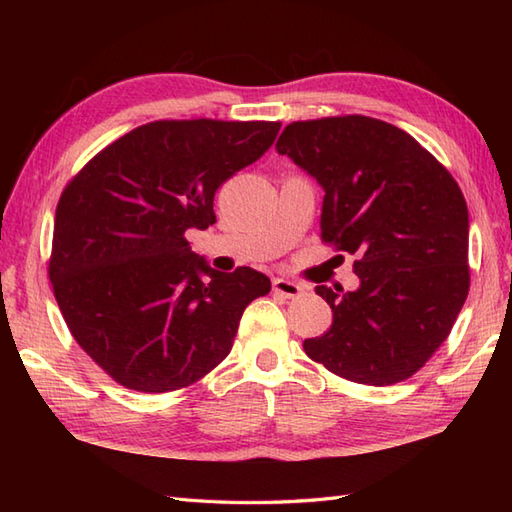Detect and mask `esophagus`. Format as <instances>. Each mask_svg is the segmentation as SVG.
<instances>
[{"instance_id": "esophagus-1", "label": "esophagus", "mask_w": 512, "mask_h": 512, "mask_svg": "<svg viewBox=\"0 0 512 512\" xmlns=\"http://www.w3.org/2000/svg\"><path fill=\"white\" fill-rule=\"evenodd\" d=\"M273 290L286 299H297L301 295H306V286H301L297 281H290V279H275Z\"/></svg>"}]
</instances>
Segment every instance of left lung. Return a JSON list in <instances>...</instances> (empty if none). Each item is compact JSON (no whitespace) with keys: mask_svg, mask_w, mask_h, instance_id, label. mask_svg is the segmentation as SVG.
<instances>
[{"mask_svg":"<svg viewBox=\"0 0 512 512\" xmlns=\"http://www.w3.org/2000/svg\"><path fill=\"white\" fill-rule=\"evenodd\" d=\"M277 151L325 191L321 239L356 255V290L317 286L332 308L303 350L363 385L413 376L469 295V211L451 173L396 125L369 116L290 123Z\"/></svg>","mask_w":512,"mask_h":512,"instance_id":"left-lung-1","label":"left lung"}]
</instances>
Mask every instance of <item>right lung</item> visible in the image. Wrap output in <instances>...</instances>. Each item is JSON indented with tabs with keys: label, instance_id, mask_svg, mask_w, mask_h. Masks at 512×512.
I'll use <instances>...</instances> for the list:
<instances>
[{
	"label": "right lung",
	"instance_id": "add662e5",
	"mask_svg": "<svg viewBox=\"0 0 512 512\" xmlns=\"http://www.w3.org/2000/svg\"><path fill=\"white\" fill-rule=\"evenodd\" d=\"M281 123L156 121L114 140L70 180L54 215L50 281L72 336L116 383L189 387L233 347L264 273L213 270L184 233L275 143Z\"/></svg>",
	"mask_w": 512,
	"mask_h": 512
}]
</instances>
